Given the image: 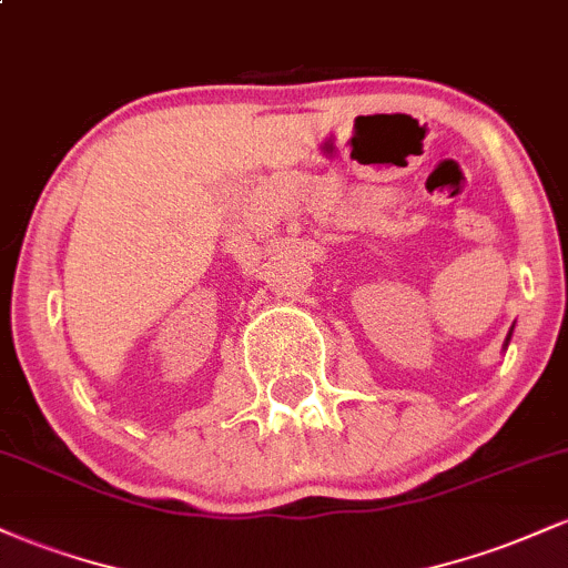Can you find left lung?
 <instances>
[{"label": "left lung", "instance_id": "1", "mask_svg": "<svg viewBox=\"0 0 568 568\" xmlns=\"http://www.w3.org/2000/svg\"><path fill=\"white\" fill-rule=\"evenodd\" d=\"M510 336H513V328H510V334H507V338H505V349H507V344H510Z\"/></svg>", "mask_w": 568, "mask_h": 568}]
</instances>
